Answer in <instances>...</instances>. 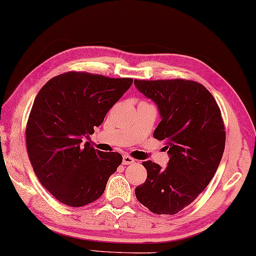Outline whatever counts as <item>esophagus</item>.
<instances>
[{"label": "esophagus", "instance_id": "obj_1", "mask_svg": "<svg viewBox=\"0 0 256 256\" xmlns=\"http://www.w3.org/2000/svg\"><path fill=\"white\" fill-rule=\"evenodd\" d=\"M135 159L134 158H132L130 156H124V158H122V164H134L135 162Z\"/></svg>", "mask_w": 256, "mask_h": 256}]
</instances>
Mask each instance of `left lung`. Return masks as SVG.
I'll return each instance as SVG.
<instances>
[{
  "label": "left lung",
  "mask_w": 256,
  "mask_h": 256,
  "mask_svg": "<svg viewBox=\"0 0 256 256\" xmlns=\"http://www.w3.org/2000/svg\"><path fill=\"white\" fill-rule=\"evenodd\" d=\"M154 102L161 121L153 137L166 143L170 159L161 169L143 161L148 178L135 188L138 202L154 214L174 215L194 202L215 175L226 146V127L213 95L184 78L136 80Z\"/></svg>",
  "instance_id": "8db88e82"
}]
</instances>
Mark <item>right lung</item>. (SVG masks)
I'll use <instances>...</instances> for the list:
<instances>
[{
	"label": "right lung",
	"instance_id": "right-lung-1",
	"mask_svg": "<svg viewBox=\"0 0 256 256\" xmlns=\"http://www.w3.org/2000/svg\"><path fill=\"white\" fill-rule=\"evenodd\" d=\"M132 78H108L70 70L38 92L26 124V148L38 180L70 207L95 202L122 162L118 152L82 144L108 110L130 88Z\"/></svg>",
	"mask_w": 256,
	"mask_h": 256
}]
</instances>
